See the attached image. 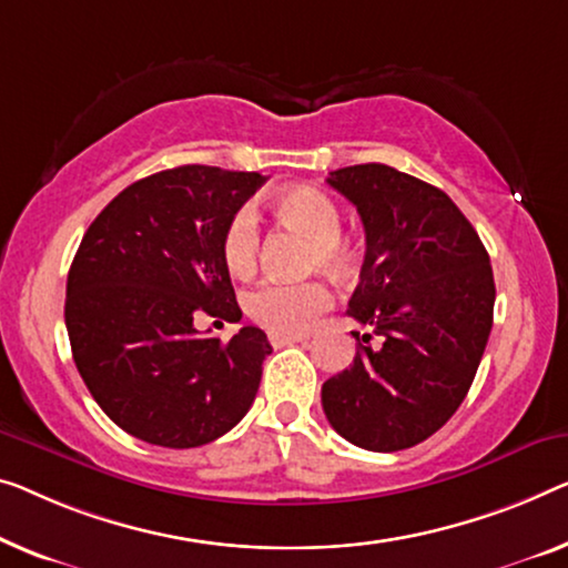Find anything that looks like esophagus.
Instances as JSON below:
<instances>
[{"label": "esophagus", "mask_w": 568, "mask_h": 568, "mask_svg": "<svg viewBox=\"0 0 568 568\" xmlns=\"http://www.w3.org/2000/svg\"><path fill=\"white\" fill-rule=\"evenodd\" d=\"M306 336H293V334H270V344L273 346H287V344H303Z\"/></svg>", "instance_id": "1"}]
</instances>
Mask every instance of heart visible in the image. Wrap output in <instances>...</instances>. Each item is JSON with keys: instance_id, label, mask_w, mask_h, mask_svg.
Returning <instances> with one entry per match:
<instances>
[{"instance_id": "b5f03b06", "label": "heart", "mask_w": 568, "mask_h": 568, "mask_svg": "<svg viewBox=\"0 0 568 568\" xmlns=\"http://www.w3.org/2000/svg\"><path fill=\"white\" fill-rule=\"evenodd\" d=\"M275 214L295 230L311 236V265L326 273L349 277L359 267V247L349 234L342 232V209L328 193L295 185L273 199ZM260 224L252 206L236 209L222 234V260L234 277H247L257 265ZM332 287L321 281L281 283L267 281L257 285L247 298L250 318L273 334H303L332 308Z\"/></svg>"}]
</instances>
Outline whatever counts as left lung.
<instances>
[{
    "label": "left lung",
    "instance_id": "8db88e82",
    "mask_svg": "<svg viewBox=\"0 0 568 568\" xmlns=\"http://www.w3.org/2000/svg\"><path fill=\"white\" fill-rule=\"evenodd\" d=\"M326 181L365 224L367 252L346 313L384 344L372 351L362 334L357 357L326 379L321 403L346 442L400 452L434 436L469 393L493 332L489 255L436 185L383 163L338 168Z\"/></svg>",
    "mask_w": 568,
    "mask_h": 568
}]
</instances>
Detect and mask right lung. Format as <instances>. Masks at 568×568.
<instances>
[{"instance_id":"add662e5","label":"right lung","mask_w":568,"mask_h":568,"mask_svg":"<svg viewBox=\"0 0 568 568\" xmlns=\"http://www.w3.org/2000/svg\"><path fill=\"white\" fill-rule=\"evenodd\" d=\"M267 178L181 165L126 185L91 222L65 285L73 362L99 408L142 442L193 448L247 416L273 346L193 321H240L222 234Z\"/></svg>"}]
</instances>
